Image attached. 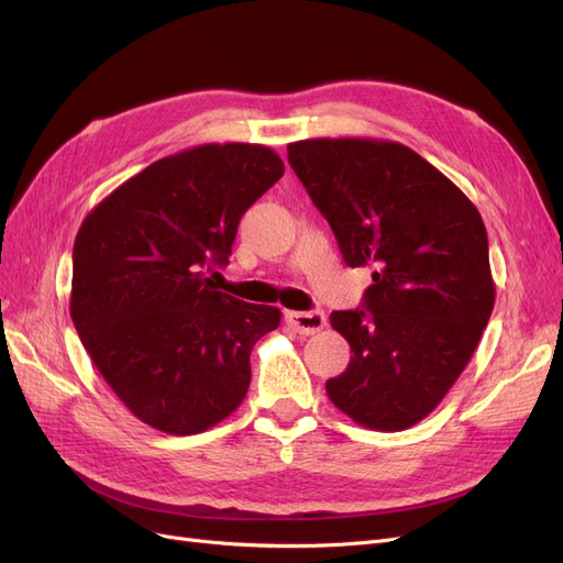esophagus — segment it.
<instances>
[{"label": "esophagus", "mask_w": 563, "mask_h": 563, "mask_svg": "<svg viewBox=\"0 0 563 563\" xmlns=\"http://www.w3.org/2000/svg\"><path fill=\"white\" fill-rule=\"evenodd\" d=\"M286 323L291 329H296L302 335H312L319 333L323 327H327V314L312 310V312H286Z\"/></svg>", "instance_id": "obj_1"}]
</instances>
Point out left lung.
<instances>
[{
    "mask_svg": "<svg viewBox=\"0 0 563 563\" xmlns=\"http://www.w3.org/2000/svg\"><path fill=\"white\" fill-rule=\"evenodd\" d=\"M288 162L345 263L376 267L366 310L331 312L352 360L327 395L362 428H413L449 395L490 319L484 220L455 183L395 141H298Z\"/></svg>",
    "mask_w": 563,
    "mask_h": 563,
    "instance_id": "left-lung-1",
    "label": "left lung"
}]
</instances>
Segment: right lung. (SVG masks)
I'll return each instance as SVG.
<instances>
[{
  "instance_id": "1",
  "label": "right lung",
  "mask_w": 563,
  "mask_h": 563,
  "mask_svg": "<svg viewBox=\"0 0 563 563\" xmlns=\"http://www.w3.org/2000/svg\"><path fill=\"white\" fill-rule=\"evenodd\" d=\"M282 176L267 145L207 143L150 164L84 218L70 317L150 428L199 434L244 401L251 350L282 312L216 291L208 272L228 263L242 216Z\"/></svg>"
}]
</instances>
